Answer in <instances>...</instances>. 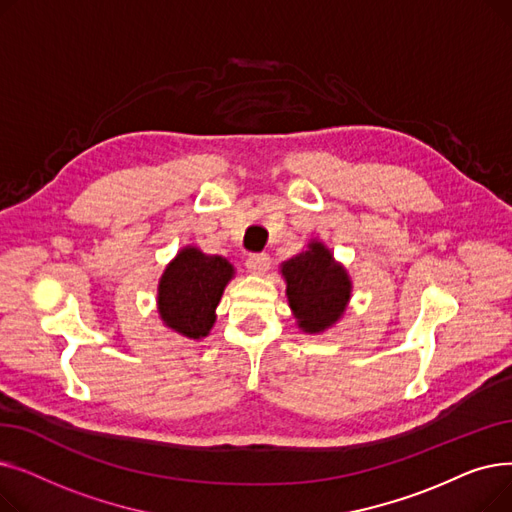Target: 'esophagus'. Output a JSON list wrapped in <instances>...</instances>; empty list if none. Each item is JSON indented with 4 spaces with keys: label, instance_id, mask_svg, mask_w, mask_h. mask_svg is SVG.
Instances as JSON below:
<instances>
[{
    "label": "esophagus",
    "instance_id": "esophagus-1",
    "mask_svg": "<svg viewBox=\"0 0 512 512\" xmlns=\"http://www.w3.org/2000/svg\"><path fill=\"white\" fill-rule=\"evenodd\" d=\"M247 267L253 274H265L270 270V255L267 253H251L247 257Z\"/></svg>",
    "mask_w": 512,
    "mask_h": 512
}]
</instances>
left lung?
<instances>
[{"label": "left lung", "mask_w": 512, "mask_h": 512, "mask_svg": "<svg viewBox=\"0 0 512 512\" xmlns=\"http://www.w3.org/2000/svg\"><path fill=\"white\" fill-rule=\"evenodd\" d=\"M286 294L299 328L317 334L340 319L351 299V280L321 242L282 265Z\"/></svg>", "instance_id": "obj_1"}]
</instances>
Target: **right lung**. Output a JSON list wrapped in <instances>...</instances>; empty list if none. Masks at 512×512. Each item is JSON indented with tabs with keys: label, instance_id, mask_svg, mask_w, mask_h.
I'll list each match as a JSON object with an SVG mask.
<instances>
[{
	"label": "right lung",
	"instance_id": "1",
	"mask_svg": "<svg viewBox=\"0 0 512 512\" xmlns=\"http://www.w3.org/2000/svg\"><path fill=\"white\" fill-rule=\"evenodd\" d=\"M234 276V267L218 255L195 247L182 249L159 280L157 305L166 326L188 338H203L215 321L222 292Z\"/></svg>",
	"mask_w": 512,
	"mask_h": 512
}]
</instances>
